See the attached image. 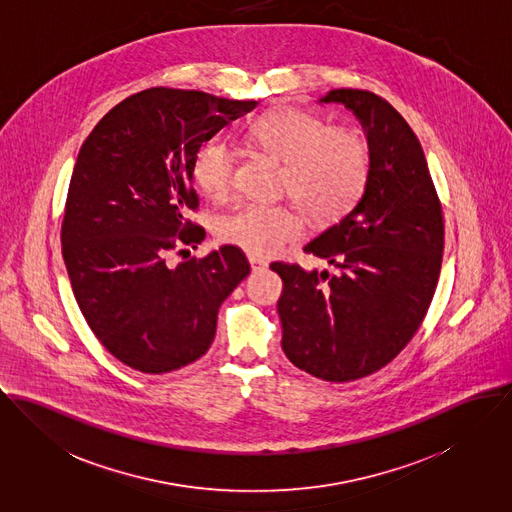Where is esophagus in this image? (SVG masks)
<instances>
[{"mask_svg": "<svg viewBox=\"0 0 512 512\" xmlns=\"http://www.w3.org/2000/svg\"><path fill=\"white\" fill-rule=\"evenodd\" d=\"M249 265H251V271H263V269H267L269 267V263L265 261V259H261V257H255V255H249Z\"/></svg>", "mask_w": 512, "mask_h": 512, "instance_id": "34e87169", "label": "esophagus"}]
</instances>
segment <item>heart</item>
Returning <instances> with one entry per match:
<instances>
[{
  "mask_svg": "<svg viewBox=\"0 0 512 512\" xmlns=\"http://www.w3.org/2000/svg\"><path fill=\"white\" fill-rule=\"evenodd\" d=\"M247 137L284 163L281 190L318 224H332L361 196L369 153L347 129H330L320 115L277 108L251 121ZM235 153L226 141L204 143L192 163L196 186L210 198H226L233 186ZM218 237L251 255H273L302 231L288 204L247 202L218 220Z\"/></svg>",
  "mask_w": 512,
  "mask_h": 512,
  "instance_id": "obj_1",
  "label": "heart"
}]
</instances>
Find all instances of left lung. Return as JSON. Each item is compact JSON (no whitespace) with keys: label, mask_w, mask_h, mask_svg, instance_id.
<instances>
[{"label":"left lung","mask_w":512,"mask_h":512,"mask_svg":"<svg viewBox=\"0 0 512 512\" xmlns=\"http://www.w3.org/2000/svg\"><path fill=\"white\" fill-rule=\"evenodd\" d=\"M363 125L369 174L357 206L304 245L336 267L273 263L283 279V351L298 369L347 383L391 363L420 328L444 251V218L418 137L397 110L367 90H330Z\"/></svg>","instance_id":"8db88e82"}]
</instances>
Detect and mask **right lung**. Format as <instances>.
<instances>
[{
  "label": "right lung",
  "mask_w": 512,
  "mask_h": 512,
  "mask_svg": "<svg viewBox=\"0 0 512 512\" xmlns=\"http://www.w3.org/2000/svg\"><path fill=\"white\" fill-rule=\"evenodd\" d=\"M255 106L149 88L104 115L78 153L62 257L88 326L135 371L163 375L200 359L216 336L222 302L251 271L233 245L174 267L167 257L206 237L186 220L198 208L196 151Z\"/></svg>",
  "instance_id": "add662e5"
}]
</instances>
